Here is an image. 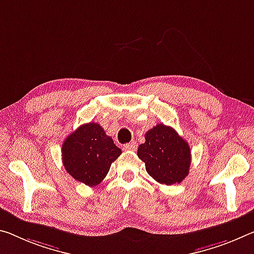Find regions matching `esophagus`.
Wrapping results in <instances>:
<instances>
[{
  "label": "esophagus",
  "instance_id": "esophagus-1",
  "mask_svg": "<svg viewBox=\"0 0 254 254\" xmlns=\"http://www.w3.org/2000/svg\"><path fill=\"white\" fill-rule=\"evenodd\" d=\"M124 149H126V150H132V151L135 150V149H136V142L132 141L130 143L124 144Z\"/></svg>",
  "mask_w": 254,
  "mask_h": 254
}]
</instances>
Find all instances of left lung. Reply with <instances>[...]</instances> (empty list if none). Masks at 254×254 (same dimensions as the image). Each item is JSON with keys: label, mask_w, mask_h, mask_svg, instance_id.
I'll list each match as a JSON object with an SVG mask.
<instances>
[{"label": "left lung", "mask_w": 254, "mask_h": 254, "mask_svg": "<svg viewBox=\"0 0 254 254\" xmlns=\"http://www.w3.org/2000/svg\"><path fill=\"white\" fill-rule=\"evenodd\" d=\"M144 139L138 148V157L146 164L148 174L162 184L182 182L190 171L189 143L174 128L164 124L148 130Z\"/></svg>", "instance_id": "obj_1"}]
</instances>
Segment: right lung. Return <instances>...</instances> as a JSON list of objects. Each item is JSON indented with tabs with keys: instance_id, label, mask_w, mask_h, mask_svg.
<instances>
[{
	"instance_id": "obj_1",
	"label": "right lung",
	"mask_w": 254,
	"mask_h": 254,
	"mask_svg": "<svg viewBox=\"0 0 254 254\" xmlns=\"http://www.w3.org/2000/svg\"><path fill=\"white\" fill-rule=\"evenodd\" d=\"M122 154L98 123H86L72 132L62 144L65 171L79 182L96 187L105 179L112 163Z\"/></svg>"
}]
</instances>
